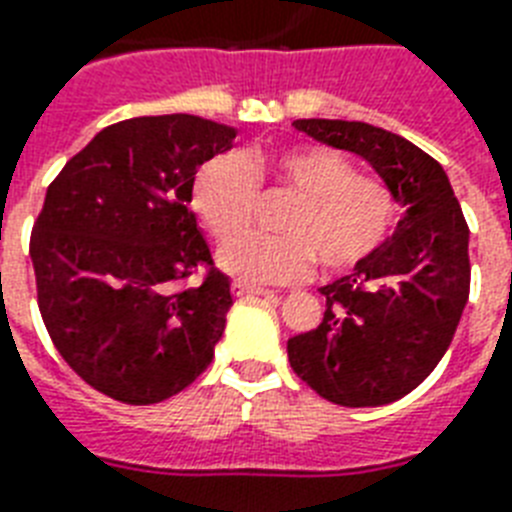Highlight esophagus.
Returning a JSON list of instances; mask_svg holds the SVG:
<instances>
[{
    "instance_id": "34e87169",
    "label": "esophagus",
    "mask_w": 512,
    "mask_h": 512,
    "mask_svg": "<svg viewBox=\"0 0 512 512\" xmlns=\"http://www.w3.org/2000/svg\"><path fill=\"white\" fill-rule=\"evenodd\" d=\"M232 293H235L237 298H243V296H272V290L259 288V285H251V282H240V280L232 282Z\"/></svg>"
}]
</instances>
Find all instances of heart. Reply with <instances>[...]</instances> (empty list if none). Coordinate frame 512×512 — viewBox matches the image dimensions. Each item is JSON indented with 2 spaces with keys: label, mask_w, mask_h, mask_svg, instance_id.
<instances>
[{
  "label": "heart",
  "mask_w": 512,
  "mask_h": 512,
  "mask_svg": "<svg viewBox=\"0 0 512 512\" xmlns=\"http://www.w3.org/2000/svg\"><path fill=\"white\" fill-rule=\"evenodd\" d=\"M275 173L302 195L286 217L285 236H246L256 176ZM190 200L208 232L226 243L219 267L243 282H293L317 261L325 272L359 267L386 240L396 216L394 192L362 177L341 153L325 145L280 147L267 155L219 153L192 177Z\"/></svg>",
  "instance_id": "b5f03b06"
}]
</instances>
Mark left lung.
<instances>
[{
  "mask_svg": "<svg viewBox=\"0 0 512 512\" xmlns=\"http://www.w3.org/2000/svg\"><path fill=\"white\" fill-rule=\"evenodd\" d=\"M293 126L365 158L404 214L370 259L322 285L325 317L290 338V367L327 402L391 404L439 365L468 304L463 208L441 163L399 134L333 118H298Z\"/></svg>",
  "mask_w": 512,
  "mask_h": 512,
  "instance_id": "8db88e82",
  "label": "left lung"
}]
</instances>
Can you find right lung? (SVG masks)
<instances>
[{"mask_svg": "<svg viewBox=\"0 0 512 512\" xmlns=\"http://www.w3.org/2000/svg\"><path fill=\"white\" fill-rule=\"evenodd\" d=\"M235 126L171 113L118 121L65 163L31 235L39 312L60 357L100 394L155 404L214 359L230 277L190 211L195 171ZM208 266L198 289L171 291Z\"/></svg>", "mask_w": 512, "mask_h": 512, "instance_id": "add662e5", "label": "right lung"}]
</instances>
